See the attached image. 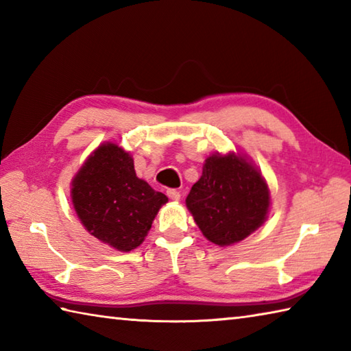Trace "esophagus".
Here are the masks:
<instances>
[{"label": "esophagus", "mask_w": 351, "mask_h": 351, "mask_svg": "<svg viewBox=\"0 0 351 351\" xmlns=\"http://www.w3.org/2000/svg\"><path fill=\"white\" fill-rule=\"evenodd\" d=\"M167 195H169V197L171 199V201H180V199H181V193L178 190H175V189L167 190Z\"/></svg>", "instance_id": "34e87169"}]
</instances>
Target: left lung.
<instances>
[{"mask_svg": "<svg viewBox=\"0 0 351 351\" xmlns=\"http://www.w3.org/2000/svg\"><path fill=\"white\" fill-rule=\"evenodd\" d=\"M185 204L210 242L237 243L265 222L269 190L262 175L243 158L213 155Z\"/></svg>", "mask_w": 351, "mask_h": 351, "instance_id": "left-lung-1", "label": "left lung"}]
</instances>
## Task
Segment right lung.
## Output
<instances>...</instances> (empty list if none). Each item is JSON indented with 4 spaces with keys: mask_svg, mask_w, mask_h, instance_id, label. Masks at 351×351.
I'll list each match as a JSON object with an SVG mask.
<instances>
[{
    "mask_svg": "<svg viewBox=\"0 0 351 351\" xmlns=\"http://www.w3.org/2000/svg\"><path fill=\"white\" fill-rule=\"evenodd\" d=\"M74 210L89 234L119 251L143 243L167 196L136 178L134 160L117 144H101L73 180Z\"/></svg>",
    "mask_w": 351,
    "mask_h": 351,
    "instance_id": "right-lung-1",
    "label": "right lung"
}]
</instances>
